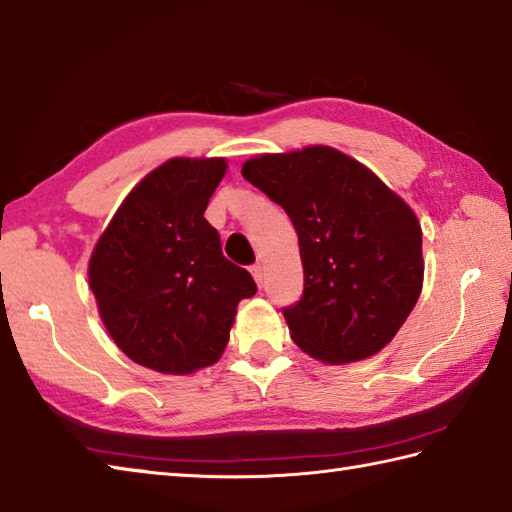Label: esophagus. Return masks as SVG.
I'll return each instance as SVG.
<instances>
[{"mask_svg": "<svg viewBox=\"0 0 512 512\" xmlns=\"http://www.w3.org/2000/svg\"><path fill=\"white\" fill-rule=\"evenodd\" d=\"M252 276H254V280H256V285L263 287V283H265V267L260 265V263L252 265Z\"/></svg>", "mask_w": 512, "mask_h": 512, "instance_id": "34e87169", "label": "esophagus"}]
</instances>
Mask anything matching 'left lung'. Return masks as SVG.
<instances>
[{"label": "left lung", "mask_w": 512, "mask_h": 512, "mask_svg": "<svg viewBox=\"0 0 512 512\" xmlns=\"http://www.w3.org/2000/svg\"><path fill=\"white\" fill-rule=\"evenodd\" d=\"M243 176L296 227L305 289L283 307L294 342L329 364L378 353L422 291V227L411 207L327 145L258 156Z\"/></svg>", "instance_id": "8db88e82"}]
</instances>
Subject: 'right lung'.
<instances>
[{"label": "right lung", "instance_id": "obj_1", "mask_svg": "<svg viewBox=\"0 0 512 512\" xmlns=\"http://www.w3.org/2000/svg\"><path fill=\"white\" fill-rule=\"evenodd\" d=\"M225 159H172L125 198L90 258V289L117 347L159 373L210 367L236 307L256 294L205 221Z\"/></svg>", "mask_w": 512, "mask_h": 512}]
</instances>
